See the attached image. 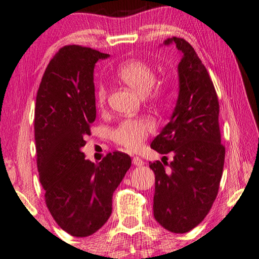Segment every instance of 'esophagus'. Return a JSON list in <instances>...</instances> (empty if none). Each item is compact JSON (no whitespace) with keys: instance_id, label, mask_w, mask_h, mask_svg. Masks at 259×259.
<instances>
[{"instance_id":"esophagus-1","label":"esophagus","mask_w":259,"mask_h":259,"mask_svg":"<svg viewBox=\"0 0 259 259\" xmlns=\"http://www.w3.org/2000/svg\"><path fill=\"white\" fill-rule=\"evenodd\" d=\"M132 162H133V164H134V165H137V166H141V165L145 164V161H142L141 158H140V157H138V156L133 157Z\"/></svg>"}]
</instances>
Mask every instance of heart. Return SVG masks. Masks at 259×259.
<instances>
[{"mask_svg":"<svg viewBox=\"0 0 259 259\" xmlns=\"http://www.w3.org/2000/svg\"><path fill=\"white\" fill-rule=\"evenodd\" d=\"M117 78L141 96H148L155 102H163L165 89L162 85H155L156 71L149 63L140 60H128L117 69ZM95 101L99 109L106 103V89L98 85L95 93ZM155 130V122L149 117L125 118L111 130V139L127 150H137L141 147L149 133Z\"/></svg>","mask_w":259,"mask_h":259,"instance_id":"obj_1","label":"heart"}]
</instances>
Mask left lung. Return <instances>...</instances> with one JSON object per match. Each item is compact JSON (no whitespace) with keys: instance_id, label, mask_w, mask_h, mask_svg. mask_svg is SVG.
I'll return each mask as SVG.
<instances>
[{"instance_id":"8db88e82","label":"left lung","mask_w":259,"mask_h":259,"mask_svg":"<svg viewBox=\"0 0 259 259\" xmlns=\"http://www.w3.org/2000/svg\"><path fill=\"white\" fill-rule=\"evenodd\" d=\"M182 52L180 94L170 121L150 147L174 153L172 162L149 163L155 174L154 217L163 228L188 233L207 215L218 196L225 164L219 101L207 69L183 38H168ZM168 168H165V165Z\"/></svg>"}]
</instances>
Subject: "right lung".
Returning <instances> with one entry per match:
<instances>
[{
    "instance_id": "obj_1",
    "label": "right lung",
    "mask_w": 259,
    "mask_h": 259,
    "mask_svg": "<svg viewBox=\"0 0 259 259\" xmlns=\"http://www.w3.org/2000/svg\"><path fill=\"white\" fill-rule=\"evenodd\" d=\"M109 54L67 45L44 73L34 109L37 166L50 213L71 236L96 233L112 213V196L131 157L109 153L95 164L81 148L96 119L94 67Z\"/></svg>"
}]
</instances>
